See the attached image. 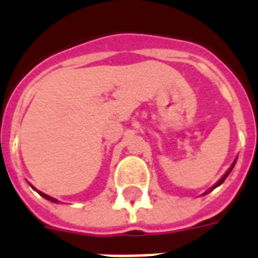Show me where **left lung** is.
<instances>
[{
  "instance_id": "obj_1",
  "label": "left lung",
  "mask_w": 258,
  "mask_h": 258,
  "mask_svg": "<svg viewBox=\"0 0 258 258\" xmlns=\"http://www.w3.org/2000/svg\"><path fill=\"white\" fill-rule=\"evenodd\" d=\"M233 166H235V163H233L232 166H231V168H229V170H228L227 173L224 174V177H222L221 179H220V181H218V182H217L216 185H214V186H213V188H211V189H214V188H216V186H218V185H221L222 182H224V181H225V178H227L228 175H229V173H231V171H232V168H233Z\"/></svg>"
}]
</instances>
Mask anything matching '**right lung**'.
Masks as SVG:
<instances>
[{
    "mask_svg": "<svg viewBox=\"0 0 258 258\" xmlns=\"http://www.w3.org/2000/svg\"><path fill=\"white\" fill-rule=\"evenodd\" d=\"M40 195H41L42 198H45V199L51 200V202H55V203L58 202V200H56V199H53V198H51V196H48V195H45V194H41V192H40Z\"/></svg>",
    "mask_w": 258,
    "mask_h": 258,
    "instance_id": "add662e5",
    "label": "right lung"
}]
</instances>
